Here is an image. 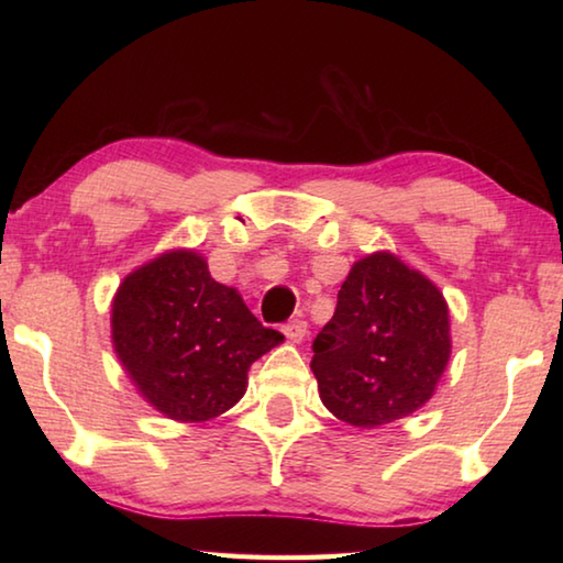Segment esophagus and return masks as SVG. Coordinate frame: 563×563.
I'll return each mask as SVG.
<instances>
[{
	"label": "esophagus",
	"instance_id": "obj_1",
	"mask_svg": "<svg viewBox=\"0 0 563 563\" xmlns=\"http://www.w3.org/2000/svg\"><path fill=\"white\" fill-rule=\"evenodd\" d=\"M283 332L290 342H302L305 338H308V322L295 320V322H290V325H285Z\"/></svg>",
	"mask_w": 563,
	"mask_h": 563
}]
</instances>
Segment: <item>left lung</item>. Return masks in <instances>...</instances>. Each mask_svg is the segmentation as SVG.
<instances>
[{"mask_svg":"<svg viewBox=\"0 0 563 563\" xmlns=\"http://www.w3.org/2000/svg\"><path fill=\"white\" fill-rule=\"evenodd\" d=\"M312 352L322 405L342 422L377 430L432 399L452 355L450 305L399 255L369 253L352 263Z\"/></svg>","mask_w":563,"mask_h":563,"instance_id":"8db88e82","label":"left lung"}]
</instances>
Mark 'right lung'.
Returning a JSON list of instances; mask_svg holds the SVG:
<instances>
[{"instance_id": "1", "label": "right lung", "mask_w": 563, "mask_h": 563, "mask_svg": "<svg viewBox=\"0 0 563 563\" xmlns=\"http://www.w3.org/2000/svg\"><path fill=\"white\" fill-rule=\"evenodd\" d=\"M241 292L216 283L194 247H170L121 280L111 342L146 402L174 422H208L247 389V369L280 345Z\"/></svg>"}]
</instances>
